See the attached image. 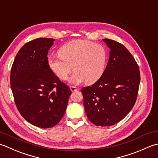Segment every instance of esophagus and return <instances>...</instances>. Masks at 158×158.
I'll list each match as a JSON object with an SVG mask.
<instances>
[{
  "label": "esophagus",
  "instance_id": "obj_1",
  "mask_svg": "<svg viewBox=\"0 0 158 158\" xmlns=\"http://www.w3.org/2000/svg\"><path fill=\"white\" fill-rule=\"evenodd\" d=\"M70 89H71V91L73 92V91H76L78 89L76 87V86H70Z\"/></svg>",
  "mask_w": 158,
  "mask_h": 158
}]
</instances>
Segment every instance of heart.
I'll list each match as a JSON object with an SVG mask.
<instances>
[{"label":"heart","instance_id":"b5f03b06","mask_svg":"<svg viewBox=\"0 0 158 158\" xmlns=\"http://www.w3.org/2000/svg\"><path fill=\"white\" fill-rule=\"evenodd\" d=\"M59 57L50 56L48 64L60 80H65L73 70L69 82L78 85L97 82L104 74L108 61V52L100 44L78 40L65 44L58 51Z\"/></svg>","mask_w":158,"mask_h":158}]
</instances>
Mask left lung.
Segmentation results:
<instances>
[{
    "mask_svg": "<svg viewBox=\"0 0 158 158\" xmlns=\"http://www.w3.org/2000/svg\"><path fill=\"white\" fill-rule=\"evenodd\" d=\"M110 48L107 66L101 78L83 87L86 114L97 126H110L121 121L136 102L140 81L136 61L123 45L104 39Z\"/></svg>",
    "mask_w": 158,
    "mask_h": 158,
    "instance_id": "1",
    "label": "left lung"
}]
</instances>
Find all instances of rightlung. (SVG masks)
Returning <instances> with one entry per match:
<instances>
[{
  "mask_svg": "<svg viewBox=\"0 0 158 158\" xmlns=\"http://www.w3.org/2000/svg\"><path fill=\"white\" fill-rule=\"evenodd\" d=\"M54 39L37 38L24 44L11 67L10 83L16 107L28 123L52 127L63 118L70 89L48 64V53Z\"/></svg>",
  "mask_w": 158,
  "mask_h": 158,
  "instance_id": "obj_1",
  "label": "right lung"
}]
</instances>
